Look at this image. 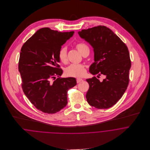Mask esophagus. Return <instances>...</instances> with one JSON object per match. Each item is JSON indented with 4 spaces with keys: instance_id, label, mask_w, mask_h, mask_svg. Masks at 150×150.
<instances>
[{
    "instance_id": "34e87169",
    "label": "esophagus",
    "mask_w": 150,
    "mask_h": 150,
    "mask_svg": "<svg viewBox=\"0 0 150 150\" xmlns=\"http://www.w3.org/2000/svg\"><path fill=\"white\" fill-rule=\"evenodd\" d=\"M83 81V80L82 79H80V78H77V83H80V82H81Z\"/></svg>"
}]
</instances>
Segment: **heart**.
<instances>
[{"mask_svg": "<svg viewBox=\"0 0 150 150\" xmlns=\"http://www.w3.org/2000/svg\"><path fill=\"white\" fill-rule=\"evenodd\" d=\"M76 47L83 56L88 55L89 53V48L84 43H79L76 44ZM58 58L61 62L64 64L67 62V48L66 47H62L59 50L58 52ZM86 72L85 66L81 64H71L65 70V73L67 76L74 77H82L86 74Z\"/></svg>", "mask_w": 150, "mask_h": 150, "instance_id": "obj_1", "label": "heart"}]
</instances>
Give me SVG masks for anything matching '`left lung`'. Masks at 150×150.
<instances>
[{"label": "left lung", "mask_w": 150, "mask_h": 150, "mask_svg": "<svg viewBox=\"0 0 150 150\" xmlns=\"http://www.w3.org/2000/svg\"><path fill=\"white\" fill-rule=\"evenodd\" d=\"M78 33L93 48L94 62L89 72L106 76L102 82L95 77L86 80L89 86L86 100L97 108L111 107L122 98L128 86L131 62L128 47L105 26L83 29Z\"/></svg>", "instance_id": "obj_1"}]
</instances>
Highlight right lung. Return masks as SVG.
<instances>
[{
    "label": "right lung",
    "mask_w": 150,
    "mask_h": 150,
    "mask_svg": "<svg viewBox=\"0 0 150 150\" xmlns=\"http://www.w3.org/2000/svg\"><path fill=\"white\" fill-rule=\"evenodd\" d=\"M74 33L43 28L22 47L18 70L22 90L34 106L43 112L54 114L64 108L68 90L77 84L74 77L55 79L63 73L58 64L59 51Z\"/></svg>",
    "instance_id": "right-lung-1"
}]
</instances>
